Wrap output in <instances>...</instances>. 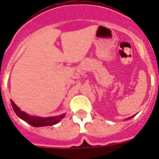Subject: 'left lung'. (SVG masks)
<instances>
[{
	"label": "left lung",
	"mask_w": 159,
	"mask_h": 159,
	"mask_svg": "<svg viewBox=\"0 0 159 159\" xmlns=\"http://www.w3.org/2000/svg\"><path fill=\"white\" fill-rule=\"evenodd\" d=\"M134 116H132V117H134ZM132 117H130V118H128V119H131V118H132Z\"/></svg>",
	"instance_id": "8db88e82"
}]
</instances>
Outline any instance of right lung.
<instances>
[{
	"instance_id": "add662e5",
	"label": "right lung",
	"mask_w": 159,
	"mask_h": 159,
	"mask_svg": "<svg viewBox=\"0 0 159 159\" xmlns=\"http://www.w3.org/2000/svg\"><path fill=\"white\" fill-rule=\"evenodd\" d=\"M12 108H13L14 111L16 114V116L24 121L28 123L29 124L32 125V127H45V126H52V125L57 124L64 117V115L60 116H55V117H37V116H29L28 114L25 113L24 111L20 110V108L16 106L14 102L11 101Z\"/></svg>"
}]
</instances>
